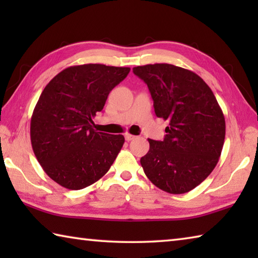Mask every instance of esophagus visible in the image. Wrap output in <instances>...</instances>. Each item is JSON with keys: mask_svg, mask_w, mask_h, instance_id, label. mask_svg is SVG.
<instances>
[{"mask_svg": "<svg viewBox=\"0 0 258 258\" xmlns=\"http://www.w3.org/2000/svg\"><path fill=\"white\" fill-rule=\"evenodd\" d=\"M124 137H125V140H126V141H132V140L135 138L134 135L130 134V133H126V134L124 135Z\"/></svg>", "mask_w": 258, "mask_h": 258, "instance_id": "1", "label": "esophagus"}]
</instances>
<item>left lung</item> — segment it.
I'll return each mask as SVG.
<instances>
[{
	"label": "left lung",
	"mask_w": 258,
	"mask_h": 258,
	"mask_svg": "<svg viewBox=\"0 0 258 258\" xmlns=\"http://www.w3.org/2000/svg\"><path fill=\"white\" fill-rule=\"evenodd\" d=\"M133 73L149 87L157 117L168 120L163 141L148 139L140 163L147 177L173 195L189 192L213 172L225 139L223 111L197 74L169 63L138 66Z\"/></svg>",
	"instance_id": "left-lung-1"
}]
</instances>
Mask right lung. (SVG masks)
I'll return each instance as SVG.
<instances>
[{"label": "right lung", "instance_id": "right-lung-1", "mask_svg": "<svg viewBox=\"0 0 258 258\" xmlns=\"http://www.w3.org/2000/svg\"><path fill=\"white\" fill-rule=\"evenodd\" d=\"M128 67L100 63L72 66L49 82L30 120L33 151L44 172L69 190L99 181L115 161L125 139L97 132L93 117Z\"/></svg>", "mask_w": 258, "mask_h": 258}]
</instances>
